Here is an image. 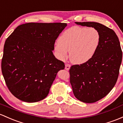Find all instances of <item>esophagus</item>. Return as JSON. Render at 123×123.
<instances>
[{"label": "esophagus", "mask_w": 123, "mask_h": 123, "mask_svg": "<svg viewBox=\"0 0 123 123\" xmlns=\"http://www.w3.org/2000/svg\"><path fill=\"white\" fill-rule=\"evenodd\" d=\"M70 67H71V66H70V64H65V69L66 70H69V69H70Z\"/></svg>", "instance_id": "1"}]
</instances>
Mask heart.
Instances as JSON below:
<instances>
[{"label":"heart","instance_id":"b5f03b06","mask_svg":"<svg viewBox=\"0 0 123 123\" xmlns=\"http://www.w3.org/2000/svg\"><path fill=\"white\" fill-rule=\"evenodd\" d=\"M101 40L99 31L94 27L74 26L67 29L59 37L55 50L57 57L63 60L69 51V59L75 64H83L96 54Z\"/></svg>","mask_w":123,"mask_h":123}]
</instances>
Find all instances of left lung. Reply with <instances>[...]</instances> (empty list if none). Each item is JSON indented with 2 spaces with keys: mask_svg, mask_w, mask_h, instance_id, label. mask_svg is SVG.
I'll use <instances>...</instances> for the list:
<instances>
[{
  "mask_svg": "<svg viewBox=\"0 0 123 123\" xmlns=\"http://www.w3.org/2000/svg\"><path fill=\"white\" fill-rule=\"evenodd\" d=\"M83 26L97 29L101 40L90 60L75 64L69 70L70 83L76 98L86 103L101 100L110 93L117 82L123 53L114 30L97 22H76Z\"/></svg>",
  "mask_w": 123,
  "mask_h": 123,
  "instance_id": "1",
  "label": "left lung"
}]
</instances>
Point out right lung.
<instances>
[{
	"instance_id": "obj_1",
	"label": "right lung",
	"mask_w": 123,
	"mask_h": 123,
	"mask_svg": "<svg viewBox=\"0 0 123 123\" xmlns=\"http://www.w3.org/2000/svg\"><path fill=\"white\" fill-rule=\"evenodd\" d=\"M64 23H27L18 26L5 42L1 68L6 86L22 101L46 98L57 73L65 67L52 50Z\"/></svg>"
}]
</instances>
